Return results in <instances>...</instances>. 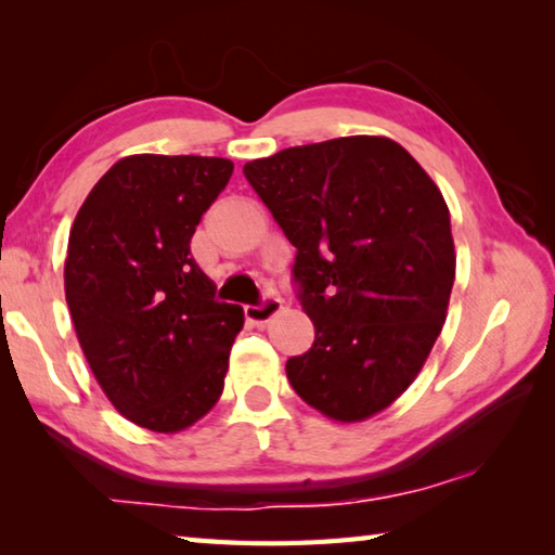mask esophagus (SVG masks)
<instances>
[{"label":"esophagus","mask_w":555,"mask_h":555,"mask_svg":"<svg viewBox=\"0 0 555 555\" xmlns=\"http://www.w3.org/2000/svg\"><path fill=\"white\" fill-rule=\"evenodd\" d=\"M281 311V298L274 294H267L264 298L259 300V304H251L244 308V315H247L249 323H257V325H264L269 323L271 318Z\"/></svg>","instance_id":"34e87169"}]
</instances>
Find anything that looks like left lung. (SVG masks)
I'll return each mask as SVG.
<instances>
[{"mask_svg":"<svg viewBox=\"0 0 555 555\" xmlns=\"http://www.w3.org/2000/svg\"><path fill=\"white\" fill-rule=\"evenodd\" d=\"M296 247V298L315 325L291 387L335 421L387 409L424 367L455 281L450 212L406 149L340 137L244 164Z\"/></svg>","mask_w":555,"mask_h":555,"instance_id":"8db88e82","label":"left lung"}]
</instances>
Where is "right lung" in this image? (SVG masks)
I'll return each instance as SVG.
<instances>
[{"mask_svg":"<svg viewBox=\"0 0 555 555\" xmlns=\"http://www.w3.org/2000/svg\"><path fill=\"white\" fill-rule=\"evenodd\" d=\"M232 162L139 154L117 162L78 210L65 300L102 391L137 426L176 434L220 399L240 306L215 300L191 257Z\"/></svg>","mask_w":555,"mask_h":555,"instance_id":"add662e5","label":"right lung"}]
</instances>
